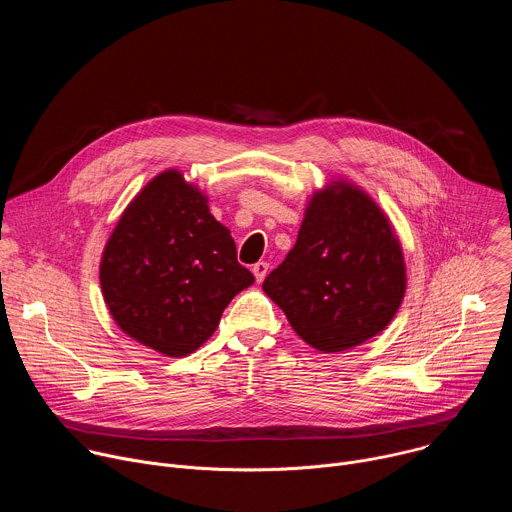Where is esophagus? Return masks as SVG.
I'll list each match as a JSON object with an SVG mask.
<instances>
[{
	"mask_svg": "<svg viewBox=\"0 0 512 512\" xmlns=\"http://www.w3.org/2000/svg\"><path fill=\"white\" fill-rule=\"evenodd\" d=\"M267 271H269V263H265V261H259V263L253 265V275H255V279H257L259 283L265 279Z\"/></svg>",
	"mask_w": 512,
	"mask_h": 512,
	"instance_id": "esophagus-1",
	"label": "esophagus"
}]
</instances>
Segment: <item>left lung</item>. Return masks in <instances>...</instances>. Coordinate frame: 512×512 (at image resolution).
I'll list each match as a JSON object with an SVG mask.
<instances>
[{
	"mask_svg": "<svg viewBox=\"0 0 512 512\" xmlns=\"http://www.w3.org/2000/svg\"><path fill=\"white\" fill-rule=\"evenodd\" d=\"M291 328L322 352L379 334L405 294L401 245L381 208L334 182L308 204L296 247L263 281Z\"/></svg>",
	"mask_w": 512,
	"mask_h": 512,
	"instance_id": "8db88e82",
	"label": "left lung"
}]
</instances>
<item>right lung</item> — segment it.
<instances>
[{
    "instance_id": "obj_1",
    "label": "right lung",
    "mask_w": 512,
    "mask_h": 512,
    "mask_svg": "<svg viewBox=\"0 0 512 512\" xmlns=\"http://www.w3.org/2000/svg\"><path fill=\"white\" fill-rule=\"evenodd\" d=\"M255 281L202 192L168 170L125 208L105 247L101 289L119 328L168 356L206 342Z\"/></svg>"
}]
</instances>
